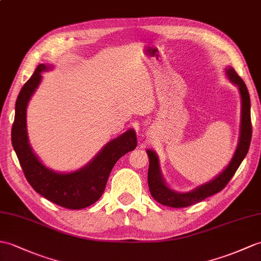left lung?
I'll use <instances>...</instances> for the list:
<instances>
[{
  "mask_svg": "<svg viewBox=\"0 0 261 261\" xmlns=\"http://www.w3.org/2000/svg\"><path fill=\"white\" fill-rule=\"evenodd\" d=\"M228 80L238 87L240 99H241V119H240V133L238 145L236 148L234 153L228 166L223 170L216 175V177L208 181V182L198 186L195 189L187 192H179L169 188L167 182L162 177L160 169V162L158 154L155 151L147 149V154L149 156V171H148V185L151 196L159 203L172 208H184L188 205L195 204L202 201L205 198L215 195L221 191L226 185L232 178L234 172L237 171L240 163L245 159V156L249 150L251 141V118H250V96L248 89L242 79L236 73L231 66H227L225 69Z\"/></svg>",
  "mask_w": 261,
  "mask_h": 261,
  "instance_id": "1",
  "label": "left lung"
}]
</instances>
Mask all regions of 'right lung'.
I'll return each instance as SVG.
<instances>
[{"label":"right lung","instance_id":"obj_1","mask_svg":"<svg viewBox=\"0 0 261 261\" xmlns=\"http://www.w3.org/2000/svg\"><path fill=\"white\" fill-rule=\"evenodd\" d=\"M52 64H39L32 76L21 89L15 103L12 126V145L29 184L42 197L68 209H83L98 201L113 166L137 147L136 131L128 129L112 139L86 166L71 172L54 171L42 163L29 142L27 109L42 81V72L52 70Z\"/></svg>","mask_w":261,"mask_h":261}]
</instances>
